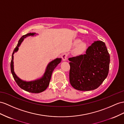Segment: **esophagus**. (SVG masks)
Here are the masks:
<instances>
[{"label":"esophagus","mask_w":124,"mask_h":124,"mask_svg":"<svg viewBox=\"0 0 124 124\" xmlns=\"http://www.w3.org/2000/svg\"><path fill=\"white\" fill-rule=\"evenodd\" d=\"M68 55V53H64V54H63L62 55V58L63 61H66V60H67Z\"/></svg>","instance_id":"34e87169"}]
</instances>
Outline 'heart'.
Wrapping results in <instances>:
<instances>
[{
    "label": "heart",
    "instance_id": "b5f03b06",
    "mask_svg": "<svg viewBox=\"0 0 124 124\" xmlns=\"http://www.w3.org/2000/svg\"><path fill=\"white\" fill-rule=\"evenodd\" d=\"M81 42L80 40H78L77 41V43H80ZM85 44L84 43H81L78 46V50L80 52H83L85 49Z\"/></svg>",
    "mask_w": 124,
    "mask_h": 124
}]
</instances>
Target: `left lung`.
Wrapping results in <instances>:
<instances>
[{
    "label": "left lung",
    "mask_w": 124,
    "mask_h": 124,
    "mask_svg": "<svg viewBox=\"0 0 124 124\" xmlns=\"http://www.w3.org/2000/svg\"><path fill=\"white\" fill-rule=\"evenodd\" d=\"M69 60L70 82L77 90L96 89L108 74L110 55L103 41H94L85 54L72 57Z\"/></svg>",
    "instance_id": "8db88e82"
}]
</instances>
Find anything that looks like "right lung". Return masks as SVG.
<instances>
[{"instance_id":"1","label":"right lung","mask_w":124,"mask_h":124,"mask_svg":"<svg viewBox=\"0 0 124 124\" xmlns=\"http://www.w3.org/2000/svg\"><path fill=\"white\" fill-rule=\"evenodd\" d=\"M36 33H29L26 35H24L18 41L17 46L14 49L13 53L12 54L10 69L12 76H13L14 80H15L18 85L22 89L28 92L33 93H39L45 91L47 87H48L51 78L52 72L54 69L56 67L59 63L61 62V58H56L51 61L47 64L45 72L41 78H38L37 80L31 81H26L21 80L16 74L14 71V54L15 52H17L19 50V47L21 45V43L24 40L25 38L29 36H34L36 35Z\"/></svg>"}]
</instances>
